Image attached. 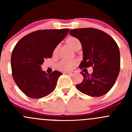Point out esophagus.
<instances>
[{
	"mask_svg": "<svg viewBox=\"0 0 132 132\" xmlns=\"http://www.w3.org/2000/svg\"><path fill=\"white\" fill-rule=\"evenodd\" d=\"M64 73L67 74V75H73L75 74V72H74V71H70V72H64Z\"/></svg>",
	"mask_w": 132,
	"mask_h": 132,
	"instance_id": "1",
	"label": "esophagus"
}]
</instances>
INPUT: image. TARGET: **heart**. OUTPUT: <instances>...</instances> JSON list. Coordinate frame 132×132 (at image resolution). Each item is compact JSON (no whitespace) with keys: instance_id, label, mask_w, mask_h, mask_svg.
<instances>
[{"instance_id":"obj_1","label":"heart","mask_w":132,"mask_h":132,"mask_svg":"<svg viewBox=\"0 0 132 132\" xmlns=\"http://www.w3.org/2000/svg\"><path fill=\"white\" fill-rule=\"evenodd\" d=\"M66 43L70 46V47L73 50H75V48L77 47L78 45H80V41L77 39L75 37H69L67 39H66ZM58 46L54 48V51H53V55H55L58 52ZM75 64V61H61L58 64V68L59 69L63 70H70L73 67V66Z\"/></svg>"}]
</instances>
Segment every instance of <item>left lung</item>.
<instances>
[{
	"label": "left lung",
	"instance_id": "1",
	"mask_svg": "<svg viewBox=\"0 0 132 132\" xmlns=\"http://www.w3.org/2000/svg\"><path fill=\"white\" fill-rule=\"evenodd\" d=\"M70 34L82 45L83 61L80 68L93 66V69L91 75L81 73L83 81L76 87L90 96L104 95L113 87L120 71V52L116 42L107 33L94 28L71 29Z\"/></svg>",
	"mask_w": 132,
	"mask_h": 132
}]
</instances>
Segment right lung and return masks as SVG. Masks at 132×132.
<instances>
[{
	"instance_id": "1",
	"label": "right lung",
	"mask_w": 132,
	"mask_h": 132,
	"mask_svg": "<svg viewBox=\"0 0 132 132\" xmlns=\"http://www.w3.org/2000/svg\"><path fill=\"white\" fill-rule=\"evenodd\" d=\"M70 29H45L32 32L22 38L14 46L11 65L13 79L26 96L41 98L52 93L59 77L58 71L47 74L41 70L45 59L52 56L54 48Z\"/></svg>"
}]
</instances>
